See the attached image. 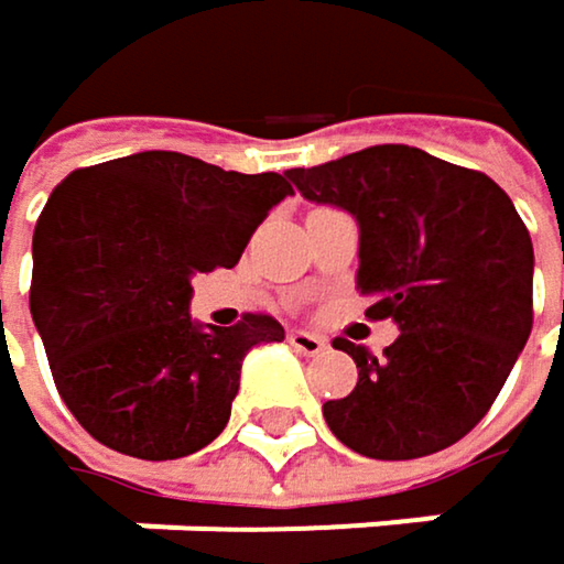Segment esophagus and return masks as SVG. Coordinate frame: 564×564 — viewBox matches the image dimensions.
I'll return each instance as SVG.
<instances>
[{"label": "esophagus", "mask_w": 564, "mask_h": 564, "mask_svg": "<svg viewBox=\"0 0 564 564\" xmlns=\"http://www.w3.org/2000/svg\"><path fill=\"white\" fill-rule=\"evenodd\" d=\"M290 345L300 351V355H319V351H326V341L319 338V335L313 333H303V329H290Z\"/></svg>", "instance_id": "esophagus-1"}]
</instances>
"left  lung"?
<instances>
[{
  "label": "left lung",
  "mask_w": 564,
  "mask_h": 564,
  "mask_svg": "<svg viewBox=\"0 0 564 564\" xmlns=\"http://www.w3.org/2000/svg\"><path fill=\"white\" fill-rule=\"evenodd\" d=\"M286 177L358 223L368 319H393L384 355L338 338L358 365L323 416L351 452L406 462L455 445L497 400L533 329V241L510 196L410 144H375Z\"/></svg>",
  "instance_id": "obj_1"
}]
</instances>
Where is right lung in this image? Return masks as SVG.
<instances>
[{"instance_id":"obj_1","label":"right lung","mask_w":564,"mask_h":564,"mask_svg":"<svg viewBox=\"0 0 564 564\" xmlns=\"http://www.w3.org/2000/svg\"><path fill=\"white\" fill-rule=\"evenodd\" d=\"M283 174H238L177 151L79 167L34 229L31 319L54 384L102 445L167 462L226 430L241 361L281 341L274 316L238 326L189 319V281L235 268L264 216L290 196Z\"/></svg>"}]
</instances>
